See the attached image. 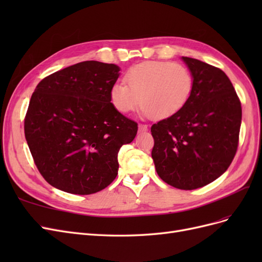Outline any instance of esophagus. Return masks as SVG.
<instances>
[{
    "label": "esophagus",
    "instance_id": "34e87169",
    "mask_svg": "<svg viewBox=\"0 0 262 262\" xmlns=\"http://www.w3.org/2000/svg\"><path fill=\"white\" fill-rule=\"evenodd\" d=\"M147 131V125L143 124V123H140L139 124V132H145Z\"/></svg>",
    "mask_w": 262,
    "mask_h": 262
}]
</instances>
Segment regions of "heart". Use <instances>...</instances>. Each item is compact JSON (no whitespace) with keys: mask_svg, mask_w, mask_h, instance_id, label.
<instances>
[{"mask_svg":"<svg viewBox=\"0 0 262 262\" xmlns=\"http://www.w3.org/2000/svg\"><path fill=\"white\" fill-rule=\"evenodd\" d=\"M124 83L110 90L117 112L129 114L141 101V112L155 119L171 117L185 107L193 91V75L186 66L168 61H146L130 68Z\"/></svg>","mask_w":262,"mask_h":262,"instance_id":"b5f03b06","label":"heart"}]
</instances>
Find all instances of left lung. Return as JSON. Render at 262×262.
I'll list each match as a JSON object with an SVG mask.
<instances>
[{
    "label": "left lung",
    "instance_id": "left-lung-1",
    "mask_svg": "<svg viewBox=\"0 0 262 262\" xmlns=\"http://www.w3.org/2000/svg\"><path fill=\"white\" fill-rule=\"evenodd\" d=\"M182 60L193 75V91L180 112L152 125V157L166 184L193 190L219 178L233 162L242 105L221 69L192 58Z\"/></svg>",
    "mask_w": 262,
    "mask_h": 262
}]
</instances>
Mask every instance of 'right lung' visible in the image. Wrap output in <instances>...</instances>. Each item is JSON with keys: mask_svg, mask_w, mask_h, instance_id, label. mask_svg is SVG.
Here are the masks:
<instances>
[{"mask_svg": "<svg viewBox=\"0 0 262 262\" xmlns=\"http://www.w3.org/2000/svg\"><path fill=\"white\" fill-rule=\"evenodd\" d=\"M119 71L112 63L84 61L37 85L24 130L37 168L51 186L92 194L117 177L119 149L138 132V123L110 102Z\"/></svg>", "mask_w": 262, "mask_h": 262, "instance_id": "1", "label": "right lung"}]
</instances>
